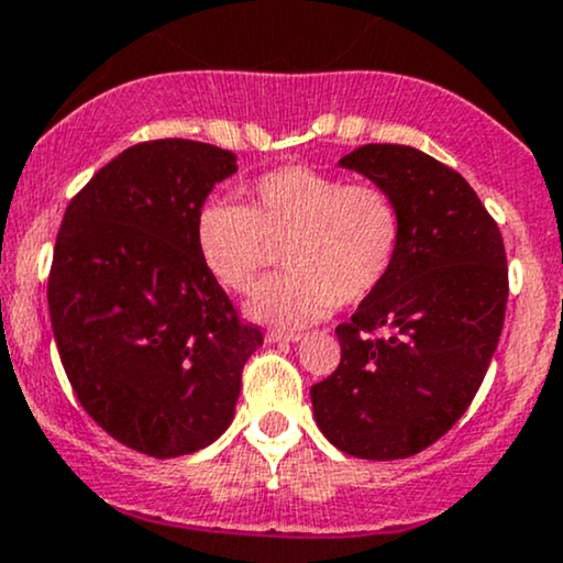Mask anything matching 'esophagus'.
<instances>
[{"mask_svg":"<svg viewBox=\"0 0 563 563\" xmlns=\"http://www.w3.org/2000/svg\"><path fill=\"white\" fill-rule=\"evenodd\" d=\"M301 333H294V330H269L267 341L269 343H294L299 341Z\"/></svg>","mask_w":563,"mask_h":563,"instance_id":"esophagus-1","label":"esophagus"}]
</instances>
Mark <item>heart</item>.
<instances>
[{
    "mask_svg": "<svg viewBox=\"0 0 563 563\" xmlns=\"http://www.w3.org/2000/svg\"><path fill=\"white\" fill-rule=\"evenodd\" d=\"M243 196L246 205H201L194 241L207 273L233 294H249L283 246L288 273L256 290L249 303L256 320L307 324L369 299L396 267L404 214L380 183L286 165L254 178Z\"/></svg>",
    "mask_w": 563,
    "mask_h": 563,
    "instance_id": "obj_1",
    "label": "heart"
}]
</instances>
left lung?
I'll list each match as a JSON object with an SVG mask.
<instances>
[{
  "mask_svg": "<svg viewBox=\"0 0 563 563\" xmlns=\"http://www.w3.org/2000/svg\"><path fill=\"white\" fill-rule=\"evenodd\" d=\"M341 165L396 196L404 243L388 280L335 328L341 364L311 385V406L349 456L409 459L483 385L509 299L504 239L475 188L419 148L367 144Z\"/></svg>",
  "mask_w": 563,
  "mask_h": 563,
  "instance_id": "1",
  "label": "left lung"
}]
</instances>
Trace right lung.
Returning <instances> with one entry per match:
<instances>
[{"label": "right lung", "instance_id": "add662e5", "mask_svg": "<svg viewBox=\"0 0 563 563\" xmlns=\"http://www.w3.org/2000/svg\"><path fill=\"white\" fill-rule=\"evenodd\" d=\"M235 154L188 139L125 148L73 196L54 243L49 317L78 404L154 459L194 453L233 419L262 346L207 273L194 222Z\"/></svg>", "mask_w": 563, "mask_h": 563}]
</instances>
